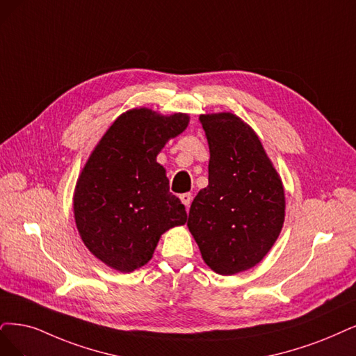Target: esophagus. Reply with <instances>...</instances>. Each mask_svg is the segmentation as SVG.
Wrapping results in <instances>:
<instances>
[{
    "mask_svg": "<svg viewBox=\"0 0 356 356\" xmlns=\"http://www.w3.org/2000/svg\"><path fill=\"white\" fill-rule=\"evenodd\" d=\"M192 198H193L192 193H181V195H180V201H181V204L185 205L186 208H189V207H191Z\"/></svg>",
    "mask_w": 356,
    "mask_h": 356,
    "instance_id": "obj_1",
    "label": "esophagus"
}]
</instances>
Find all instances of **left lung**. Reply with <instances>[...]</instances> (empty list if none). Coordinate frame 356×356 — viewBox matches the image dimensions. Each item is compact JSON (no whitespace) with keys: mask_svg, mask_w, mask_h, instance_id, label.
Returning a JSON list of instances; mask_svg holds the SVG:
<instances>
[{"mask_svg":"<svg viewBox=\"0 0 356 356\" xmlns=\"http://www.w3.org/2000/svg\"><path fill=\"white\" fill-rule=\"evenodd\" d=\"M209 147L208 186L188 227L205 264L221 275L255 267L284 222V189L254 129L232 113L201 114Z\"/></svg>","mask_w":356,"mask_h":356,"instance_id":"1","label":"left lung"}]
</instances>
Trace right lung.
<instances>
[{"instance_id": "obj_1", "label": "right lung", "mask_w": 356, "mask_h": 356, "mask_svg": "<svg viewBox=\"0 0 356 356\" xmlns=\"http://www.w3.org/2000/svg\"><path fill=\"white\" fill-rule=\"evenodd\" d=\"M189 124V114L131 108L105 131L76 181L73 213L89 252L131 273L152 258L161 234L183 226L185 205L168 192L156 163L164 145Z\"/></svg>"}]
</instances>
